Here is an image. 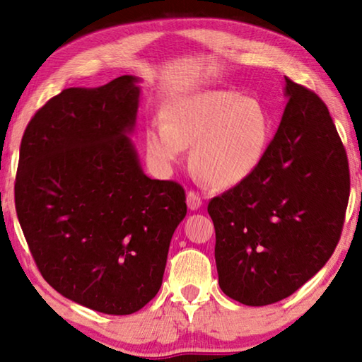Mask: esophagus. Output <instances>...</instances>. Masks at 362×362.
<instances>
[{
    "mask_svg": "<svg viewBox=\"0 0 362 362\" xmlns=\"http://www.w3.org/2000/svg\"><path fill=\"white\" fill-rule=\"evenodd\" d=\"M187 204L189 211H198L201 206H203V199L201 196L194 192H188L187 193Z\"/></svg>",
    "mask_w": 362,
    "mask_h": 362,
    "instance_id": "obj_1",
    "label": "esophagus"
}]
</instances>
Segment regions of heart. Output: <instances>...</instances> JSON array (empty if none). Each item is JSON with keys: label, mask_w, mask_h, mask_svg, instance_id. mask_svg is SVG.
I'll list each match as a JSON object with an SVG mask.
<instances>
[{"label": "heart", "mask_w": 362, "mask_h": 362, "mask_svg": "<svg viewBox=\"0 0 362 362\" xmlns=\"http://www.w3.org/2000/svg\"><path fill=\"white\" fill-rule=\"evenodd\" d=\"M161 121L146 126L153 164L169 170L192 145V166L216 188L249 179L267 155L272 118L263 103L235 90L201 89L164 105Z\"/></svg>", "instance_id": "heart-1"}]
</instances>
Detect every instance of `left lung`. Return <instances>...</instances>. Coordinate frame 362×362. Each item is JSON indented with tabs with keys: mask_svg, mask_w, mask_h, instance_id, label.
Returning <instances> with one entry per match:
<instances>
[{
	"mask_svg": "<svg viewBox=\"0 0 362 362\" xmlns=\"http://www.w3.org/2000/svg\"><path fill=\"white\" fill-rule=\"evenodd\" d=\"M284 95L259 169L207 206L220 289L249 306L292 296L326 265L350 198L346 151L326 103L289 78Z\"/></svg>",
	"mask_w": 362,
	"mask_h": 362,
	"instance_id": "obj_1",
	"label": "left lung"
}]
</instances>
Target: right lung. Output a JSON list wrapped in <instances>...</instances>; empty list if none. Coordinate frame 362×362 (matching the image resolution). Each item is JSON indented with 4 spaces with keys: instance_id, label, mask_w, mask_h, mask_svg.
<instances>
[{
    "instance_id": "1",
    "label": "right lung",
    "mask_w": 362,
    "mask_h": 362,
    "mask_svg": "<svg viewBox=\"0 0 362 362\" xmlns=\"http://www.w3.org/2000/svg\"><path fill=\"white\" fill-rule=\"evenodd\" d=\"M140 79L70 88L23 132L16 211L36 267L64 297L131 315L156 296L185 192L145 175L129 136Z\"/></svg>"
}]
</instances>
